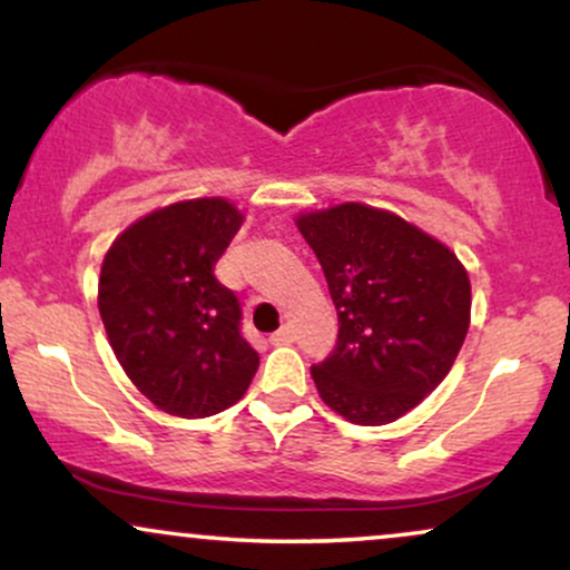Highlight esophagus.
Returning a JSON list of instances; mask_svg holds the SVG:
<instances>
[{"instance_id":"34e87169","label":"esophagus","mask_w":570,"mask_h":570,"mask_svg":"<svg viewBox=\"0 0 570 570\" xmlns=\"http://www.w3.org/2000/svg\"><path fill=\"white\" fill-rule=\"evenodd\" d=\"M292 340H294L292 326H281L278 332H273V335H271L273 345H286V343H292Z\"/></svg>"}]
</instances>
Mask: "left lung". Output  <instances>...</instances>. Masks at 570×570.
<instances>
[{
  "mask_svg": "<svg viewBox=\"0 0 570 570\" xmlns=\"http://www.w3.org/2000/svg\"><path fill=\"white\" fill-rule=\"evenodd\" d=\"M297 227L340 324L335 348L311 367L318 394L358 426L396 421L444 381L466 340V271L440 240L362 203L305 214Z\"/></svg>",
  "mask_w": 570,
  "mask_h": 570,
  "instance_id": "left-lung-1",
  "label": "left lung"
}]
</instances>
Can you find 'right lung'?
I'll list each match as a JSON object with an SVG mask.
<instances>
[{
  "label": "right lung",
  "instance_id": "1",
  "mask_svg": "<svg viewBox=\"0 0 570 570\" xmlns=\"http://www.w3.org/2000/svg\"><path fill=\"white\" fill-rule=\"evenodd\" d=\"M240 222L222 198L174 203L134 222L104 257V330L136 389L168 415H217L259 367L238 297L214 276Z\"/></svg>",
  "mask_w": 570,
  "mask_h": 570
}]
</instances>
